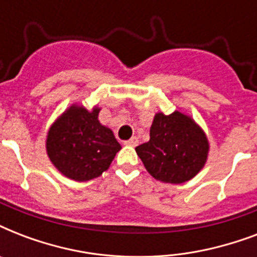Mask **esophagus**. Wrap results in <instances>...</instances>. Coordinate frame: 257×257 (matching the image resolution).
<instances>
[{
	"label": "esophagus",
	"mask_w": 257,
	"mask_h": 257,
	"mask_svg": "<svg viewBox=\"0 0 257 257\" xmlns=\"http://www.w3.org/2000/svg\"><path fill=\"white\" fill-rule=\"evenodd\" d=\"M125 144L126 145H131V147H136L139 144V139L136 136H133L132 139H129L128 141H125Z\"/></svg>",
	"instance_id": "obj_1"
}]
</instances>
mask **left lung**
Wrapping results in <instances>:
<instances>
[{
    "label": "left lung",
    "mask_w": 257,
    "mask_h": 257,
    "mask_svg": "<svg viewBox=\"0 0 257 257\" xmlns=\"http://www.w3.org/2000/svg\"><path fill=\"white\" fill-rule=\"evenodd\" d=\"M148 143L136 147L145 169L159 181L181 184L193 179L207 163V135L188 114L156 113Z\"/></svg>",
    "instance_id": "obj_1"
}]
</instances>
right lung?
Returning a JSON list of instances; mask_svg holds the SVG:
<instances>
[{
    "label": "right lung",
    "instance_id": "1",
    "mask_svg": "<svg viewBox=\"0 0 257 257\" xmlns=\"http://www.w3.org/2000/svg\"><path fill=\"white\" fill-rule=\"evenodd\" d=\"M100 108L88 110L73 104L49 128L46 153L52 164L68 179L88 181L109 168L121 145L98 121Z\"/></svg>",
    "mask_w": 257,
    "mask_h": 257
}]
</instances>
